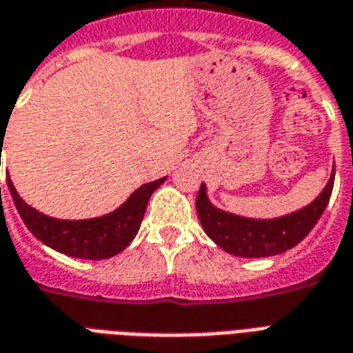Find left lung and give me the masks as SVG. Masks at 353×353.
I'll list each match as a JSON object with an SVG mask.
<instances>
[{"label": "left lung", "instance_id": "left-lung-1", "mask_svg": "<svg viewBox=\"0 0 353 353\" xmlns=\"http://www.w3.org/2000/svg\"><path fill=\"white\" fill-rule=\"evenodd\" d=\"M334 185V170L329 183L318 199L295 214L278 219H248L212 206L206 196V185L196 194V214L202 229L215 244L236 257H270L295 248L323 214Z\"/></svg>", "mask_w": 353, "mask_h": 353}]
</instances>
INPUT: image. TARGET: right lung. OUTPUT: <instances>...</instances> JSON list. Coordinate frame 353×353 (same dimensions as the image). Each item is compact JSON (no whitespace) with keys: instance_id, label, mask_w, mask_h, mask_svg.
<instances>
[{"instance_id":"1","label":"right lung","mask_w":353,"mask_h":353,"mask_svg":"<svg viewBox=\"0 0 353 353\" xmlns=\"http://www.w3.org/2000/svg\"><path fill=\"white\" fill-rule=\"evenodd\" d=\"M164 179L166 177L141 185L113 214L96 219H83V221L52 219L49 215L39 214L20 199L9 177H7V187L11 191L12 202L19 210L22 221L37 240L70 257L98 261L109 259L121 253L134 240L145 214L147 202L154 189L164 183Z\"/></svg>"}]
</instances>
